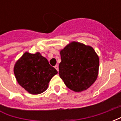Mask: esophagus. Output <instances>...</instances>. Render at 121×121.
Returning a JSON list of instances; mask_svg holds the SVG:
<instances>
[{"instance_id": "34e87169", "label": "esophagus", "mask_w": 121, "mask_h": 121, "mask_svg": "<svg viewBox=\"0 0 121 121\" xmlns=\"http://www.w3.org/2000/svg\"><path fill=\"white\" fill-rule=\"evenodd\" d=\"M55 69H56V70H57V71H58V70H59V66H58V65H56Z\"/></svg>"}]
</instances>
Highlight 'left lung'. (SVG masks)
<instances>
[{"label": "left lung", "mask_w": 121, "mask_h": 121, "mask_svg": "<svg viewBox=\"0 0 121 121\" xmlns=\"http://www.w3.org/2000/svg\"><path fill=\"white\" fill-rule=\"evenodd\" d=\"M60 55L59 75L69 89L80 92L95 82L99 58L91 47L73 41L61 50Z\"/></svg>", "instance_id": "left-lung-1"}]
</instances>
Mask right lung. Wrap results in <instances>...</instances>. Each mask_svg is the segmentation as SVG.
Segmentation results:
<instances>
[{"mask_svg": "<svg viewBox=\"0 0 121 121\" xmlns=\"http://www.w3.org/2000/svg\"><path fill=\"white\" fill-rule=\"evenodd\" d=\"M57 73L56 69L39 52H25L14 67L17 82L28 93L34 95L47 89L51 78Z\"/></svg>", "mask_w": 121, "mask_h": 121, "instance_id": "1", "label": "right lung"}]
</instances>
